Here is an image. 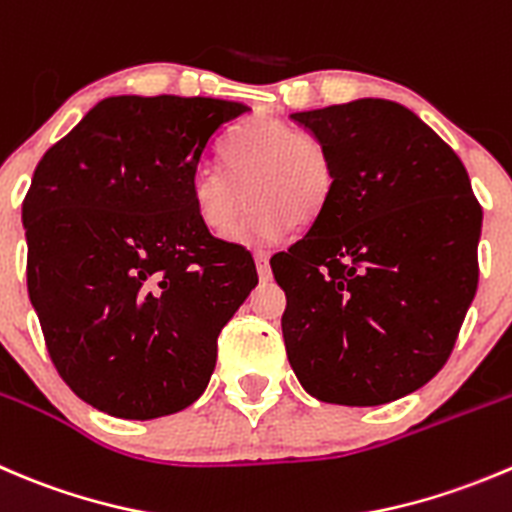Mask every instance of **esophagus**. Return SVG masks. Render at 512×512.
<instances>
[{"instance_id":"34e87169","label":"esophagus","mask_w":512,"mask_h":512,"mask_svg":"<svg viewBox=\"0 0 512 512\" xmlns=\"http://www.w3.org/2000/svg\"><path fill=\"white\" fill-rule=\"evenodd\" d=\"M255 265H257V275H260L262 282H267L272 277L270 272V255L265 250H255Z\"/></svg>"}]
</instances>
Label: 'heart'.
<instances>
[{
	"label": "heart",
	"instance_id": "b5f03b06",
	"mask_svg": "<svg viewBox=\"0 0 512 512\" xmlns=\"http://www.w3.org/2000/svg\"><path fill=\"white\" fill-rule=\"evenodd\" d=\"M225 162L230 172L202 167L192 180L197 220L217 237L232 235L245 192L252 207L237 240L262 242L280 237L287 225L292 230L312 225L335 190L330 150L315 135L280 119L252 122L230 142Z\"/></svg>",
	"mask_w": 512,
	"mask_h": 512
}]
</instances>
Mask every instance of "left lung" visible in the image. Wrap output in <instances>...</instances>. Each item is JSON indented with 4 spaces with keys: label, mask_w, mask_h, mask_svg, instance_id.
Segmentation results:
<instances>
[{
    "label": "left lung",
    "mask_w": 512,
    "mask_h": 512,
    "mask_svg": "<svg viewBox=\"0 0 512 512\" xmlns=\"http://www.w3.org/2000/svg\"><path fill=\"white\" fill-rule=\"evenodd\" d=\"M330 150L325 212L272 257L287 360L312 398L382 405L438 375L478 290L483 210L460 157L408 107L290 114Z\"/></svg>",
    "instance_id": "obj_1"
}]
</instances>
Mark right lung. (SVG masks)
<instances>
[{"label":"right lung","instance_id":"obj_1","mask_svg":"<svg viewBox=\"0 0 512 512\" xmlns=\"http://www.w3.org/2000/svg\"><path fill=\"white\" fill-rule=\"evenodd\" d=\"M250 112L212 97H107L49 147L22 205L27 290L72 393L152 420L205 393L252 255L197 220L192 180Z\"/></svg>","mask_w":512,"mask_h":512}]
</instances>
